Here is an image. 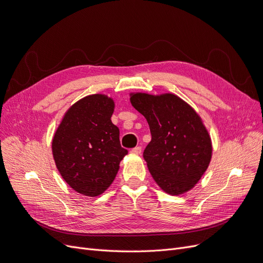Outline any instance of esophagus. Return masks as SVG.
I'll return each instance as SVG.
<instances>
[{
	"label": "esophagus",
	"mask_w": 263,
	"mask_h": 263,
	"mask_svg": "<svg viewBox=\"0 0 263 263\" xmlns=\"http://www.w3.org/2000/svg\"><path fill=\"white\" fill-rule=\"evenodd\" d=\"M141 150H142L141 146H136V148L130 150V153H133V154H140Z\"/></svg>",
	"instance_id": "1"
}]
</instances>
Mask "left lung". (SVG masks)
<instances>
[{
  "label": "left lung",
  "instance_id": "1",
  "mask_svg": "<svg viewBox=\"0 0 263 263\" xmlns=\"http://www.w3.org/2000/svg\"><path fill=\"white\" fill-rule=\"evenodd\" d=\"M132 106L149 124L152 139L143 157L154 181L180 195L199 181L213 154L212 139L196 111L174 93L132 92Z\"/></svg>",
  "mask_w": 263,
  "mask_h": 263
}]
</instances>
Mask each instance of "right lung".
Listing matches in <instances>:
<instances>
[{
    "label": "right lung",
    "instance_id": "right-lung-1",
    "mask_svg": "<svg viewBox=\"0 0 263 263\" xmlns=\"http://www.w3.org/2000/svg\"><path fill=\"white\" fill-rule=\"evenodd\" d=\"M114 101L103 93L80 99L68 109L51 142L59 174L78 193L98 196L113 182L127 154L111 117Z\"/></svg>",
    "mask_w": 263,
    "mask_h": 263
}]
</instances>
